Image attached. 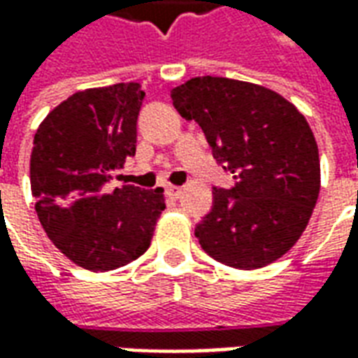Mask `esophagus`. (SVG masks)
<instances>
[{"label": "esophagus", "mask_w": 358, "mask_h": 358, "mask_svg": "<svg viewBox=\"0 0 358 358\" xmlns=\"http://www.w3.org/2000/svg\"><path fill=\"white\" fill-rule=\"evenodd\" d=\"M166 195H169L171 199H178L180 195H182V187H180V186H169V187H166Z\"/></svg>", "instance_id": "obj_1"}]
</instances>
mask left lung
Instances as JSON below:
<instances>
[{
    "instance_id": "obj_1",
    "label": "left lung",
    "mask_w": 358,
    "mask_h": 358,
    "mask_svg": "<svg viewBox=\"0 0 358 358\" xmlns=\"http://www.w3.org/2000/svg\"><path fill=\"white\" fill-rule=\"evenodd\" d=\"M171 97L236 180L230 189L213 187V207L195 226L203 251L240 270L274 263L301 238L320 192L305 117L272 90L218 76L192 78Z\"/></svg>"
}]
</instances>
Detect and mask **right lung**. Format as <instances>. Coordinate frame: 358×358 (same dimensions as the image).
Instances as JSON below:
<instances>
[{"mask_svg": "<svg viewBox=\"0 0 358 358\" xmlns=\"http://www.w3.org/2000/svg\"><path fill=\"white\" fill-rule=\"evenodd\" d=\"M143 97L136 82L78 92L34 136L36 213L55 248L82 268L115 270L143 255L164 210L163 187H110L113 172L136 155Z\"/></svg>", "mask_w": 358, "mask_h": 358, "instance_id": "add662e5", "label": "right lung"}]
</instances>
